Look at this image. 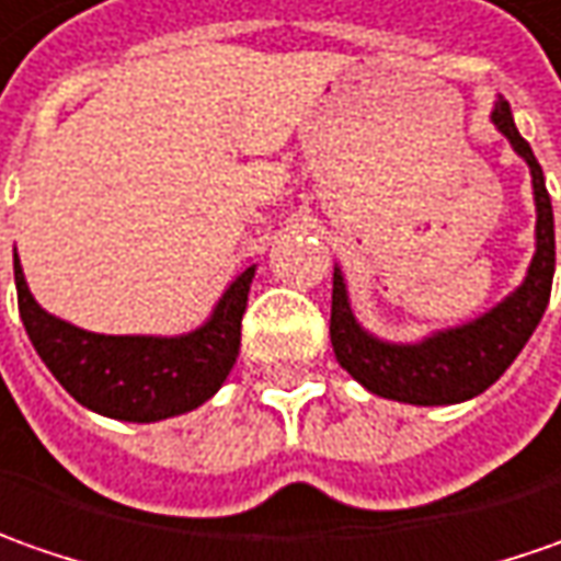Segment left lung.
I'll list each match as a JSON object with an SVG mask.
<instances>
[{
  "mask_svg": "<svg viewBox=\"0 0 561 561\" xmlns=\"http://www.w3.org/2000/svg\"><path fill=\"white\" fill-rule=\"evenodd\" d=\"M491 121L531 167L534 204H537V251L528 266V276L510 298L474 322L435 332L432 339L419 341V344H388L359 329V322L351 313L344 276L341 270H335L332 322H329L332 347L341 366L373 394L400 400V403H415V407H444V403L478 397L510 369L512 359L528 344L550 304L556 232H552V204L547 183H543V170L537 164L531 146L515 129L506 99H496Z\"/></svg>",
  "mask_w": 561,
  "mask_h": 561,
  "instance_id": "obj_1",
  "label": "left lung"
}]
</instances>
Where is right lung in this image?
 <instances>
[{"label": "right lung", "instance_id": "1", "mask_svg": "<svg viewBox=\"0 0 561 561\" xmlns=\"http://www.w3.org/2000/svg\"><path fill=\"white\" fill-rule=\"evenodd\" d=\"M254 266L222 291L202 329L180 339L95 335L46 313L14 254L18 310L36 354L77 403L124 422H158L188 413L220 391L242 344V317Z\"/></svg>", "mask_w": 561, "mask_h": 561}]
</instances>
